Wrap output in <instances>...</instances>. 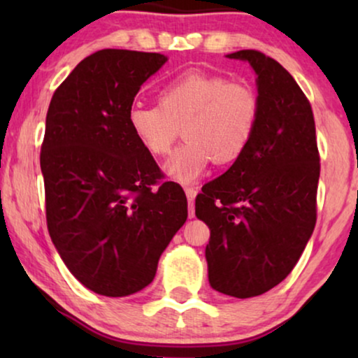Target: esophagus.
<instances>
[{
    "mask_svg": "<svg viewBox=\"0 0 358 358\" xmlns=\"http://www.w3.org/2000/svg\"><path fill=\"white\" fill-rule=\"evenodd\" d=\"M185 195H187L189 200V217L194 218L195 217V207H194V199L197 195V190L194 187H185Z\"/></svg>",
    "mask_w": 358,
    "mask_h": 358,
    "instance_id": "esophagus-1",
    "label": "esophagus"
}]
</instances>
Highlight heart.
Instances as JSON below:
<instances>
[{
  "label": "heart",
  "mask_w": 358,
  "mask_h": 358,
  "mask_svg": "<svg viewBox=\"0 0 358 358\" xmlns=\"http://www.w3.org/2000/svg\"><path fill=\"white\" fill-rule=\"evenodd\" d=\"M261 101L251 85L203 71H187L161 87L158 106L134 104L127 112L130 135L146 155L163 158L178 140L164 169L179 182H192L212 163H236L256 135Z\"/></svg>",
  "instance_id": "obj_1"
}]
</instances>
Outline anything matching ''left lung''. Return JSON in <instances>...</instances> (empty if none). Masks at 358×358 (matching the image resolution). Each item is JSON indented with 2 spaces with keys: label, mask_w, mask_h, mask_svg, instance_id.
I'll return each instance as SVG.
<instances>
[{
  "label": "left lung",
  "mask_w": 358,
  "mask_h": 358,
  "mask_svg": "<svg viewBox=\"0 0 358 358\" xmlns=\"http://www.w3.org/2000/svg\"><path fill=\"white\" fill-rule=\"evenodd\" d=\"M228 57L256 71L261 115L243 158L202 187L195 215L210 228V285L251 298L278 285L305 251L321 164L311 104L290 73L259 50Z\"/></svg>",
  "instance_id": "8db88e82"
}]
</instances>
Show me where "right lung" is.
Masks as SVG:
<instances>
[{"label": "right lung", "instance_id": "1", "mask_svg": "<svg viewBox=\"0 0 358 358\" xmlns=\"http://www.w3.org/2000/svg\"><path fill=\"white\" fill-rule=\"evenodd\" d=\"M166 60L104 48L78 63L48 106L41 148L48 233L68 271L104 296L150 285L187 220L182 187L163 180L127 127L140 86Z\"/></svg>", "mask_w": 358, "mask_h": 358}]
</instances>
